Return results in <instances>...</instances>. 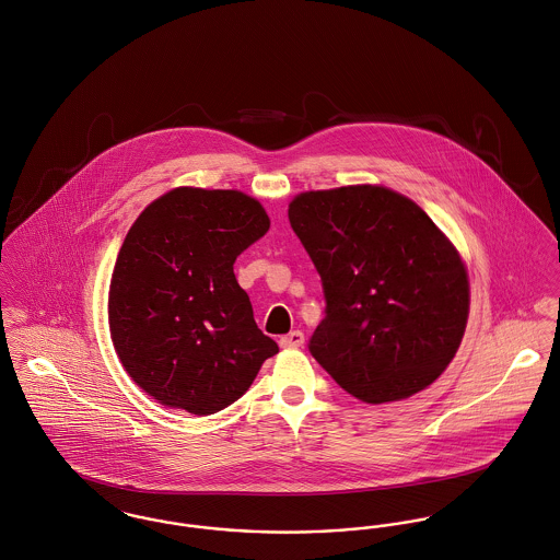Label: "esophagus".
<instances>
[{
  "mask_svg": "<svg viewBox=\"0 0 560 560\" xmlns=\"http://www.w3.org/2000/svg\"><path fill=\"white\" fill-rule=\"evenodd\" d=\"M279 345H281L283 349H300V347L304 345V334H302L300 329H294V331H290V334L281 336Z\"/></svg>",
  "mask_w": 560,
  "mask_h": 560,
  "instance_id": "1",
  "label": "esophagus"
}]
</instances>
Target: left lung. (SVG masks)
<instances>
[{
	"mask_svg": "<svg viewBox=\"0 0 560 560\" xmlns=\"http://www.w3.org/2000/svg\"><path fill=\"white\" fill-rule=\"evenodd\" d=\"M288 218L326 298L311 355L368 404L431 385L459 349L469 283L428 213L394 190L347 186L300 195Z\"/></svg>",
	"mask_w": 560,
	"mask_h": 560,
	"instance_id": "obj_1",
	"label": "left lung"
}]
</instances>
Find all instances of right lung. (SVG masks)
Instances as JSON below:
<instances>
[{"mask_svg":"<svg viewBox=\"0 0 560 560\" xmlns=\"http://www.w3.org/2000/svg\"><path fill=\"white\" fill-rule=\"evenodd\" d=\"M270 229L256 198L177 188L127 234L109 285V331L132 381L165 406L224 410L279 347L254 319L234 260Z\"/></svg>","mask_w":560,"mask_h":560,"instance_id":"obj_1","label":"right lung"}]
</instances>
